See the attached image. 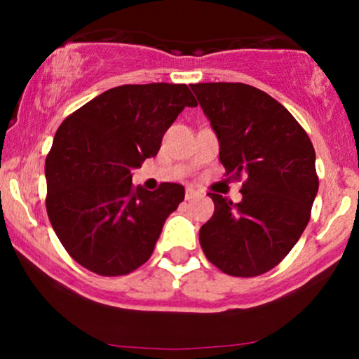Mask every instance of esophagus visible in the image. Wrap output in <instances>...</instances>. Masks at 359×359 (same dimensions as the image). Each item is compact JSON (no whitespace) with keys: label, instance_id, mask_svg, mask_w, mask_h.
I'll return each mask as SVG.
<instances>
[{"label":"esophagus","instance_id":"34e87169","mask_svg":"<svg viewBox=\"0 0 359 359\" xmlns=\"http://www.w3.org/2000/svg\"><path fill=\"white\" fill-rule=\"evenodd\" d=\"M201 196L199 191H196L194 187H187L185 189V201H192V199H197V197Z\"/></svg>","mask_w":359,"mask_h":359}]
</instances>
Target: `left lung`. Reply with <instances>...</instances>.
Listing matches in <instances>:
<instances>
[{
  "mask_svg": "<svg viewBox=\"0 0 359 359\" xmlns=\"http://www.w3.org/2000/svg\"><path fill=\"white\" fill-rule=\"evenodd\" d=\"M233 179L246 177L234 204L209 192L214 214L199 231L204 255L233 277L277 266L302 236L319 191L316 151L297 119L266 93L241 82L192 84Z\"/></svg>",
  "mask_w": 359,
  "mask_h": 359,
  "instance_id": "8db88e82",
  "label": "left lung"
}]
</instances>
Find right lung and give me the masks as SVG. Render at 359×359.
<instances>
[{
	"mask_svg": "<svg viewBox=\"0 0 359 359\" xmlns=\"http://www.w3.org/2000/svg\"><path fill=\"white\" fill-rule=\"evenodd\" d=\"M185 106H197L185 84H125L62 121L45 160V205L62 246L84 269L118 277L151 257L185 191L170 182L154 192L133 187L131 170L158 154Z\"/></svg>",
	"mask_w": 359,
	"mask_h": 359,
	"instance_id": "obj_1",
	"label": "right lung"
}]
</instances>
